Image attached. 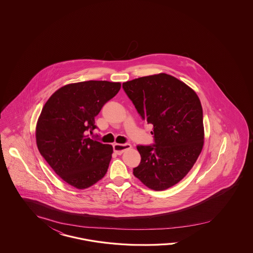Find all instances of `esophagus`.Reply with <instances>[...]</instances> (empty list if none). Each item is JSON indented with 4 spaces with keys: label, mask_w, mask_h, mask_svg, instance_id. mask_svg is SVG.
Wrapping results in <instances>:
<instances>
[{
    "label": "esophagus",
    "mask_w": 253,
    "mask_h": 253,
    "mask_svg": "<svg viewBox=\"0 0 253 253\" xmlns=\"http://www.w3.org/2000/svg\"><path fill=\"white\" fill-rule=\"evenodd\" d=\"M131 148V146L130 144H114L113 145V149H114V152L118 155H122L124 153L125 151L129 150Z\"/></svg>",
    "instance_id": "1"
}]
</instances>
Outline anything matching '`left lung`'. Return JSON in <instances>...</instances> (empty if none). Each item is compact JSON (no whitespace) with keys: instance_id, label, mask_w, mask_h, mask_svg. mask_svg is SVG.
Wrapping results in <instances>:
<instances>
[{"instance_id":"8db88e82","label":"left lung","mask_w":253,"mask_h":253,"mask_svg":"<svg viewBox=\"0 0 253 253\" xmlns=\"http://www.w3.org/2000/svg\"><path fill=\"white\" fill-rule=\"evenodd\" d=\"M123 87L142 119L153 124L155 145L137 146L141 162L133 175L155 191L168 189L189 172L203 148L199 96L166 73L134 79Z\"/></svg>"}]
</instances>
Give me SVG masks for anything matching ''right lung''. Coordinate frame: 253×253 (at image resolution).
Masks as SVG:
<instances>
[{"instance_id":"right-lung-1","label":"right lung","mask_w":253,"mask_h":253,"mask_svg":"<svg viewBox=\"0 0 253 253\" xmlns=\"http://www.w3.org/2000/svg\"><path fill=\"white\" fill-rule=\"evenodd\" d=\"M121 83L87 81L59 88L42 107L36 125L39 151L66 183L85 189L107 173L113 147L88 137L94 117L121 89Z\"/></svg>"}]
</instances>
